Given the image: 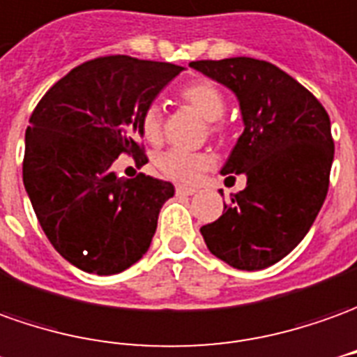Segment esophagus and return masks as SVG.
<instances>
[{
    "label": "esophagus",
    "mask_w": 357,
    "mask_h": 357,
    "mask_svg": "<svg viewBox=\"0 0 357 357\" xmlns=\"http://www.w3.org/2000/svg\"><path fill=\"white\" fill-rule=\"evenodd\" d=\"M176 194L178 196H192V194H196V188H190V186H176Z\"/></svg>",
    "instance_id": "1"
}]
</instances>
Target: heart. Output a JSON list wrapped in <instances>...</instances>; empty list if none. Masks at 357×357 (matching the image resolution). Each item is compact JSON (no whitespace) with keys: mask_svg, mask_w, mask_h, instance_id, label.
I'll list each match as a JSON object with an SVG mask.
<instances>
[{"mask_svg":"<svg viewBox=\"0 0 357 357\" xmlns=\"http://www.w3.org/2000/svg\"><path fill=\"white\" fill-rule=\"evenodd\" d=\"M178 97L183 102L192 108L194 112H198L206 122H218L223 116L225 110V99L221 89L208 79H194L184 83ZM142 134L149 144H157L161 139V110L159 107L146 108V112L142 114ZM211 130H218L215 124H211ZM157 165L161 169V173L171 178L174 183L190 184L194 183L200 174L210 169L211 157L206 153H184V151H167L159 159Z\"/></svg>","mask_w":357,"mask_h":357,"instance_id":"b5f03b06","label":"heart"}]
</instances>
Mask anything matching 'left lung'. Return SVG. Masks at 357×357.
<instances>
[{
  "label": "left lung",
  "instance_id": "8db88e82",
  "mask_svg": "<svg viewBox=\"0 0 357 357\" xmlns=\"http://www.w3.org/2000/svg\"><path fill=\"white\" fill-rule=\"evenodd\" d=\"M190 68L237 97L245 126L221 174H245L247 186L200 233L211 255L229 266H272L303 241L326 198L331 118L274 63L243 56L190 61Z\"/></svg>",
  "mask_w": 357,
  "mask_h": 357
}]
</instances>
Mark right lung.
I'll return each mask as SVG.
<instances>
[{
    "mask_svg": "<svg viewBox=\"0 0 357 357\" xmlns=\"http://www.w3.org/2000/svg\"><path fill=\"white\" fill-rule=\"evenodd\" d=\"M183 70L97 58L54 83L34 108L24 134V190L52 247L83 272H124L151 245L174 186L146 174L118 176L112 163L122 153L146 159L142 114Z\"/></svg>",
    "mask_w": 357,
    "mask_h": 357,
    "instance_id": "obj_1",
    "label": "right lung"
}]
</instances>
